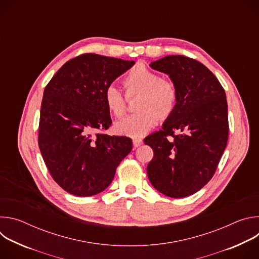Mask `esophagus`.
Segmentation results:
<instances>
[{"mask_svg":"<svg viewBox=\"0 0 259 259\" xmlns=\"http://www.w3.org/2000/svg\"><path fill=\"white\" fill-rule=\"evenodd\" d=\"M142 143V138L141 137H133V146L134 149L138 147Z\"/></svg>","mask_w":259,"mask_h":259,"instance_id":"obj_1","label":"esophagus"}]
</instances>
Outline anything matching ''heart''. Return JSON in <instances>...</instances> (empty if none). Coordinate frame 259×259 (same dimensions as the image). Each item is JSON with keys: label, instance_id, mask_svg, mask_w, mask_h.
Returning <instances> with one entry per match:
<instances>
[{"label": "heart", "instance_id": "1", "mask_svg": "<svg viewBox=\"0 0 259 259\" xmlns=\"http://www.w3.org/2000/svg\"><path fill=\"white\" fill-rule=\"evenodd\" d=\"M127 97L140 94L136 108L137 113L127 116L115 125L120 134L141 137L154 128L160 117L166 118L173 112L177 101V89L169 81L161 79L157 72L143 65L130 69L123 79ZM104 104L108 112L121 118L126 110V97L117 87H106L103 94Z\"/></svg>", "mask_w": 259, "mask_h": 259}]
</instances>
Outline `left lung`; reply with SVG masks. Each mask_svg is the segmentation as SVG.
I'll return each instance as SVG.
<instances>
[{"mask_svg": "<svg viewBox=\"0 0 259 259\" xmlns=\"http://www.w3.org/2000/svg\"><path fill=\"white\" fill-rule=\"evenodd\" d=\"M150 65L170 77L177 101L162 129L144 138L154 151L147 176L165 196L184 198L206 186L225 152L229 137L226 92L213 72L196 59L170 55Z\"/></svg>", "mask_w": 259, "mask_h": 259, "instance_id": "left-lung-1", "label": "left lung"}]
</instances>
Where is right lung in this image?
<instances>
[{
	"label": "right lung",
	"instance_id": "1",
	"mask_svg": "<svg viewBox=\"0 0 259 259\" xmlns=\"http://www.w3.org/2000/svg\"><path fill=\"white\" fill-rule=\"evenodd\" d=\"M134 63L86 53L65 62L47 84L38 142L52 178L65 192L101 193L131 152V138L104 134L112 119L103 94Z\"/></svg>",
	"mask_w": 259,
	"mask_h": 259
}]
</instances>
